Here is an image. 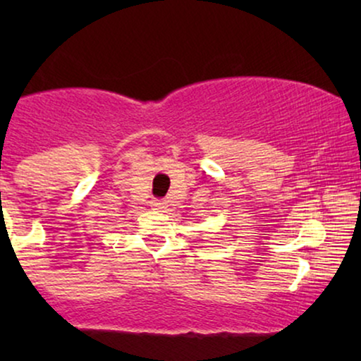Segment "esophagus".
Wrapping results in <instances>:
<instances>
[{"label": "esophagus", "instance_id": "34e87169", "mask_svg": "<svg viewBox=\"0 0 361 361\" xmlns=\"http://www.w3.org/2000/svg\"><path fill=\"white\" fill-rule=\"evenodd\" d=\"M152 205H154V207H156V209H162V207H164V205H166V202H164V200H162V199H157V200H154V202H152Z\"/></svg>", "mask_w": 361, "mask_h": 361}]
</instances>
